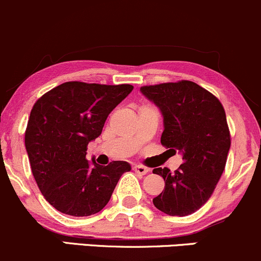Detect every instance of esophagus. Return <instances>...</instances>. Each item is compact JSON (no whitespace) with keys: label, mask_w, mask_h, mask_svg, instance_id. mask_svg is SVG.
<instances>
[{"label":"esophagus","mask_w":261,"mask_h":261,"mask_svg":"<svg viewBox=\"0 0 261 261\" xmlns=\"http://www.w3.org/2000/svg\"><path fill=\"white\" fill-rule=\"evenodd\" d=\"M133 169L136 170V173H138L139 175H145V174H147V173H149V169H148V168L143 167V165H139V164L134 165Z\"/></svg>","instance_id":"obj_1"}]
</instances>
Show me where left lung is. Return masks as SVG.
Segmentation results:
<instances>
[{
  "label": "left lung",
  "instance_id": "8db88e82",
  "mask_svg": "<svg viewBox=\"0 0 261 261\" xmlns=\"http://www.w3.org/2000/svg\"><path fill=\"white\" fill-rule=\"evenodd\" d=\"M141 92L163 116L162 144L183 156L174 173L153 169L165 181L153 204L168 215L186 217L208 201L224 172L230 149L225 111L217 97L190 81L144 86Z\"/></svg>",
  "mask_w": 261,
  "mask_h": 261
}]
</instances>
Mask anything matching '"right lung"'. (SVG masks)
I'll return each instance as SVG.
<instances>
[{"mask_svg": "<svg viewBox=\"0 0 261 261\" xmlns=\"http://www.w3.org/2000/svg\"><path fill=\"white\" fill-rule=\"evenodd\" d=\"M132 91L130 85L66 82L35 103L24 144L42 195L58 212L72 217L100 212L123 173L132 169L123 161L103 167L86 159L88 143Z\"/></svg>", "mask_w": 261, "mask_h": 261, "instance_id": "1", "label": "right lung"}]
</instances>
